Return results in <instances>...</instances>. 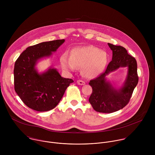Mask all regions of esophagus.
Wrapping results in <instances>:
<instances>
[{
	"mask_svg": "<svg viewBox=\"0 0 155 155\" xmlns=\"http://www.w3.org/2000/svg\"><path fill=\"white\" fill-rule=\"evenodd\" d=\"M77 84H79V85H84V84H85L84 81H82V80H77Z\"/></svg>",
	"mask_w": 155,
	"mask_h": 155,
	"instance_id": "obj_1",
	"label": "esophagus"
}]
</instances>
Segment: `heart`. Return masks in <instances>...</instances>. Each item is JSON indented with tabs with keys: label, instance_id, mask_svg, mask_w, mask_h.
I'll return each mask as SVG.
<instances>
[{
	"label": "heart",
	"instance_id": "1",
	"mask_svg": "<svg viewBox=\"0 0 155 155\" xmlns=\"http://www.w3.org/2000/svg\"><path fill=\"white\" fill-rule=\"evenodd\" d=\"M108 61L107 53L93 46L75 48L70 57L63 54L60 58L62 68L66 71L74 72L77 67L82 68L83 74L87 78H95L105 70Z\"/></svg>",
	"mask_w": 155,
	"mask_h": 155
}]
</instances>
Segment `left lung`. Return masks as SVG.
Returning a JSON list of instances; mask_svg holds the SVG:
<instances>
[{"instance_id": "1", "label": "left lung", "mask_w": 155, "mask_h": 155, "mask_svg": "<svg viewBox=\"0 0 155 155\" xmlns=\"http://www.w3.org/2000/svg\"><path fill=\"white\" fill-rule=\"evenodd\" d=\"M108 45L112 51V60L104 72L89 83L93 89L89 102L96 111L101 113H112L124 107L139 81L136 59L123 47L111 43H108ZM120 67H126L127 74L122 86L116 88L107 78V75Z\"/></svg>"}]
</instances>
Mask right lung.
<instances>
[{
  "mask_svg": "<svg viewBox=\"0 0 155 155\" xmlns=\"http://www.w3.org/2000/svg\"><path fill=\"white\" fill-rule=\"evenodd\" d=\"M65 40L40 43L29 47L15 62V90L25 104L38 112L54 108L73 80L61 77L53 67L38 72L36 65L43 59L50 58Z\"/></svg>",
  "mask_w": 155,
  "mask_h": 155,
  "instance_id": "right-lung-1",
  "label": "right lung"
}]
</instances>
